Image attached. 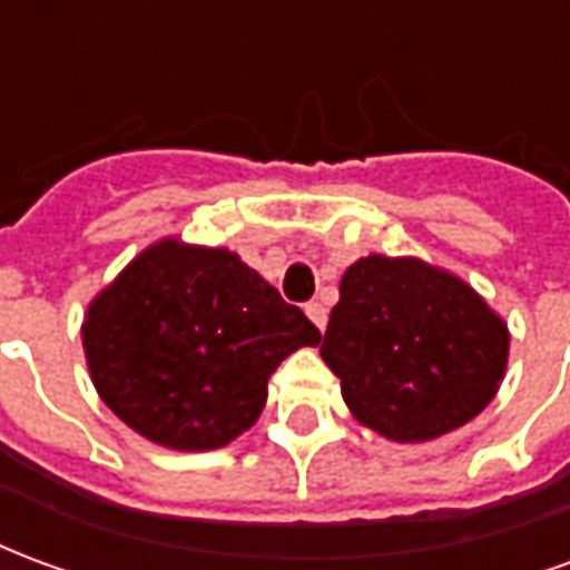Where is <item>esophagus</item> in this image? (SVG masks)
Instances as JSON below:
<instances>
[{"mask_svg": "<svg viewBox=\"0 0 570 570\" xmlns=\"http://www.w3.org/2000/svg\"><path fill=\"white\" fill-rule=\"evenodd\" d=\"M305 314L314 321V326H317L321 333L326 330V308H323L321 302H308V305H305Z\"/></svg>", "mask_w": 570, "mask_h": 570, "instance_id": "1", "label": "esophagus"}]
</instances>
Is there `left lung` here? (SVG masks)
Here are the masks:
<instances>
[{"instance_id":"1","label":"left lung","mask_w":570,"mask_h":570,"mask_svg":"<svg viewBox=\"0 0 570 570\" xmlns=\"http://www.w3.org/2000/svg\"><path fill=\"white\" fill-rule=\"evenodd\" d=\"M510 333L454 274L366 256L338 286L321 357L347 409L394 442H428L476 419L498 394Z\"/></svg>"}]
</instances>
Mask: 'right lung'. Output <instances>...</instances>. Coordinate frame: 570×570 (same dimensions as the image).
Here are the masks:
<instances>
[{"label":"right lung","instance_id":"1","mask_svg":"<svg viewBox=\"0 0 570 570\" xmlns=\"http://www.w3.org/2000/svg\"><path fill=\"white\" fill-rule=\"evenodd\" d=\"M94 387L146 440L207 452L259 419L268 379L321 330L228 249L161 240L94 298Z\"/></svg>","mask_w":570,"mask_h":570}]
</instances>
